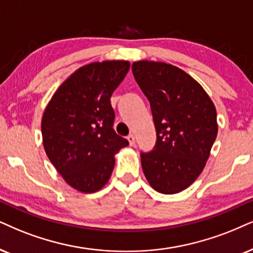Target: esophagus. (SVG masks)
Wrapping results in <instances>:
<instances>
[{
  "label": "esophagus",
  "mask_w": 253,
  "mask_h": 253,
  "mask_svg": "<svg viewBox=\"0 0 253 253\" xmlns=\"http://www.w3.org/2000/svg\"><path fill=\"white\" fill-rule=\"evenodd\" d=\"M127 140H128L129 146H133L134 143H135V136H134L133 134H129V135L127 136Z\"/></svg>",
  "instance_id": "1"
}]
</instances>
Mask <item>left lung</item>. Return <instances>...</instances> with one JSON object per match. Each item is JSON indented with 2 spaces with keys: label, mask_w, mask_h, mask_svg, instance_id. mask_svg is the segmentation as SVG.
<instances>
[{
  "label": "left lung",
  "mask_w": 253,
  "mask_h": 253,
  "mask_svg": "<svg viewBox=\"0 0 253 253\" xmlns=\"http://www.w3.org/2000/svg\"><path fill=\"white\" fill-rule=\"evenodd\" d=\"M133 76L150 104L156 143L141 152L143 174L161 194H177L202 172L217 136L215 105L183 70L161 62L133 63Z\"/></svg>",
  "instance_id": "8db88e82"
}]
</instances>
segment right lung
Wrapping results in <instances>:
<instances>
[{
	"instance_id": "1",
	"label": "right lung",
	"mask_w": 253,
	"mask_h": 253,
	"mask_svg": "<svg viewBox=\"0 0 253 253\" xmlns=\"http://www.w3.org/2000/svg\"><path fill=\"white\" fill-rule=\"evenodd\" d=\"M129 70L126 60L91 63L59 86L44 111L42 136L47 158L82 193L104 187L117 154L128 141L113 129L111 95Z\"/></svg>"
}]
</instances>
